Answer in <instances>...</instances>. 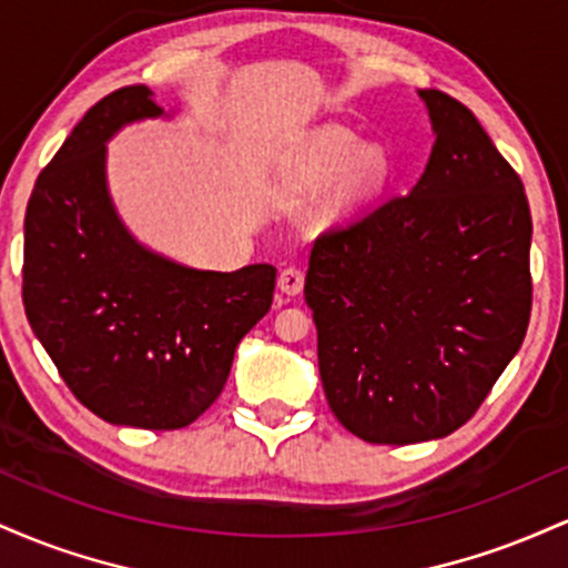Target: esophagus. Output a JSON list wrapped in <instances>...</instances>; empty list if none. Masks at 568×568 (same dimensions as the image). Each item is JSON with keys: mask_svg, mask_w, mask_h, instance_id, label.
I'll list each match as a JSON object with an SVG mask.
<instances>
[{"mask_svg": "<svg viewBox=\"0 0 568 568\" xmlns=\"http://www.w3.org/2000/svg\"><path fill=\"white\" fill-rule=\"evenodd\" d=\"M277 288L285 293V296H298L304 288V272L296 270V266H285L277 277Z\"/></svg>", "mask_w": 568, "mask_h": 568, "instance_id": "34e87169", "label": "esophagus"}]
</instances>
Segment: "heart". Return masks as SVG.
I'll return each mask as SVG.
<instances>
[{"label": "heart", "mask_w": 568, "mask_h": 568, "mask_svg": "<svg viewBox=\"0 0 568 568\" xmlns=\"http://www.w3.org/2000/svg\"><path fill=\"white\" fill-rule=\"evenodd\" d=\"M302 171L317 184L336 179L325 200V211L328 216L342 219L374 205L393 184L395 165L379 143L361 146V139L349 130L325 128L306 143Z\"/></svg>", "instance_id": "obj_1"}]
</instances>
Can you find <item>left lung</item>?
<instances>
[{"label": "left lung", "mask_w": 568, "mask_h": 568, "mask_svg": "<svg viewBox=\"0 0 568 568\" xmlns=\"http://www.w3.org/2000/svg\"><path fill=\"white\" fill-rule=\"evenodd\" d=\"M435 143L403 197L315 240L304 298L328 406L357 438H446L524 344L531 213L475 114L419 90Z\"/></svg>", "instance_id": "obj_1"}]
</instances>
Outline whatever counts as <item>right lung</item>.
<instances>
[{
    "mask_svg": "<svg viewBox=\"0 0 568 568\" xmlns=\"http://www.w3.org/2000/svg\"><path fill=\"white\" fill-rule=\"evenodd\" d=\"M146 84L101 98L39 173L23 221V306L58 374L109 425L179 429L224 389L277 270H194L143 245L106 181V143L171 116Z\"/></svg>",
    "mask_w": 568,
    "mask_h": 568,
    "instance_id": "right-lung-1",
    "label": "right lung"
}]
</instances>
